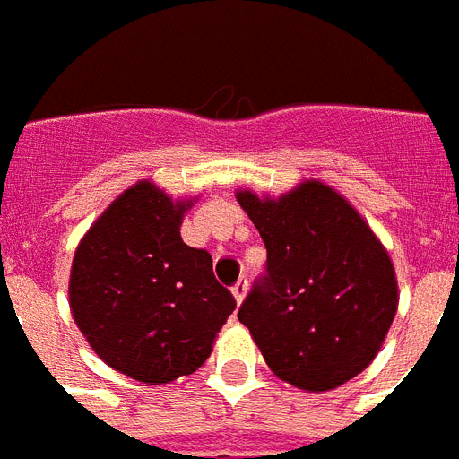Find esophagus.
<instances>
[{
	"instance_id": "obj_1",
	"label": "esophagus",
	"mask_w": 459,
	"mask_h": 459,
	"mask_svg": "<svg viewBox=\"0 0 459 459\" xmlns=\"http://www.w3.org/2000/svg\"><path fill=\"white\" fill-rule=\"evenodd\" d=\"M245 297H247V281H245V278H240V281L233 285V299H236L238 307H240L242 301H245Z\"/></svg>"
}]
</instances>
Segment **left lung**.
Returning a JSON list of instances; mask_svg holds the SVG:
<instances>
[{"mask_svg": "<svg viewBox=\"0 0 459 459\" xmlns=\"http://www.w3.org/2000/svg\"><path fill=\"white\" fill-rule=\"evenodd\" d=\"M268 259L238 320L275 377L333 391L375 360L398 308L396 268L359 210L318 178L281 195L240 188Z\"/></svg>", "mask_w": 459, "mask_h": 459, "instance_id": "left-lung-1", "label": "left lung"}]
</instances>
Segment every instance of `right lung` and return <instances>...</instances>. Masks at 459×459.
I'll return each mask as SVG.
<instances>
[{
    "label": "right lung",
    "mask_w": 459,
    "mask_h": 459,
    "mask_svg": "<svg viewBox=\"0 0 459 459\" xmlns=\"http://www.w3.org/2000/svg\"><path fill=\"white\" fill-rule=\"evenodd\" d=\"M195 200L141 178L108 204L74 249V325L103 363L143 385L193 375L236 308L212 273L210 252L181 240Z\"/></svg>",
    "instance_id": "1"
}]
</instances>
